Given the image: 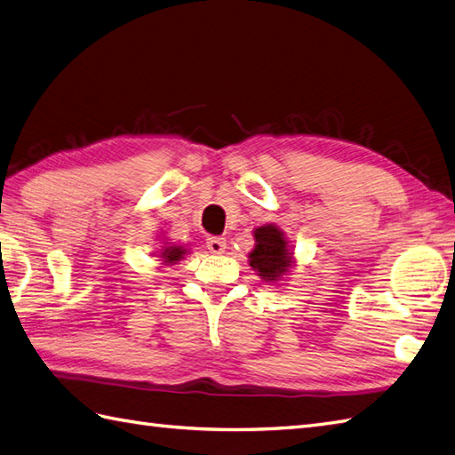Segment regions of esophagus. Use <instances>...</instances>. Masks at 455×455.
I'll return each instance as SVG.
<instances>
[{"label": "esophagus", "mask_w": 455, "mask_h": 455, "mask_svg": "<svg viewBox=\"0 0 455 455\" xmlns=\"http://www.w3.org/2000/svg\"><path fill=\"white\" fill-rule=\"evenodd\" d=\"M206 247H208L210 253L221 255V253H224V251H226V239L220 237V235H210V237L206 239Z\"/></svg>", "instance_id": "34e87169"}]
</instances>
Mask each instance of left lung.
<instances>
[{
    "mask_svg": "<svg viewBox=\"0 0 455 455\" xmlns=\"http://www.w3.org/2000/svg\"><path fill=\"white\" fill-rule=\"evenodd\" d=\"M257 245L251 251L249 265L253 267L259 276L267 282L276 280L288 270L291 255L288 253L286 239L276 226H262L255 229Z\"/></svg>",
    "mask_w": 455,
    "mask_h": 455,
    "instance_id": "1",
    "label": "left lung"
}]
</instances>
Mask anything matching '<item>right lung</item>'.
<instances>
[{"mask_svg":"<svg viewBox=\"0 0 455 455\" xmlns=\"http://www.w3.org/2000/svg\"><path fill=\"white\" fill-rule=\"evenodd\" d=\"M185 251H187V249H183V247H167V249L164 251V253H161V257L165 259L164 262H169V265H171V262L180 260V257L185 255Z\"/></svg>","mask_w":455,"mask_h":455,"instance_id":"add662e5","label":"right lung"}]
</instances>
